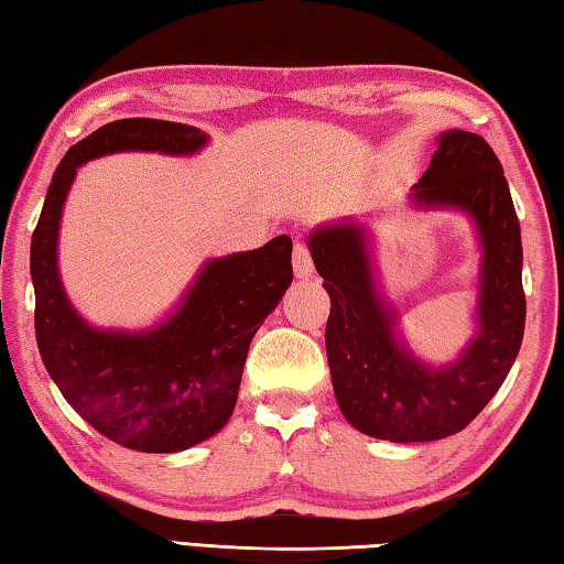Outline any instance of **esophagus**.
Instances as JSON below:
<instances>
[{
	"label": "esophagus",
	"instance_id": "34e87169",
	"mask_svg": "<svg viewBox=\"0 0 564 564\" xmlns=\"http://www.w3.org/2000/svg\"><path fill=\"white\" fill-rule=\"evenodd\" d=\"M292 268L299 280H308L314 278V260L308 256V248L304 243L294 246V256H292Z\"/></svg>",
	"mask_w": 564,
	"mask_h": 564
}]
</instances>
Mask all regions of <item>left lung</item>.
<instances>
[{"instance_id": "8db88e82", "label": "left lung", "mask_w": 564, "mask_h": 564, "mask_svg": "<svg viewBox=\"0 0 564 564\" xmlns=\"http://www.w3.org/2000/svg\"><path fill=\"white\" fill-rule=\"evenodd\" d=\"M409 199L423 212H463L479 240L475 336L453 362L429 365L399 333V312L377 282L370 226L324 224L306 246L330 296L326 355L350 426L392 443L459 433L507 379L521 350L525 294L521 226L499 158L485 138L451 129Z\"/></svg>"}]
</instances>
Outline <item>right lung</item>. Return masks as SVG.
Segmentation results:
<instances>
[{"label": "right lung", "mask_w": 564, "mask_h": 564, "mask_svg": "<svg viewBox=\"0 0 564 564\" xmlns=\"http://www.w3.org/2000/svg\"><path fill=\"white\" fill-rule=\"evenodd\" d=\"M187 123L119 119L75 143L57 165L31 238L41 360L67 404L109 441L180 453L221 431L236 409L250 340L292 284V238L206 260L177 306L151 328H97L77 314L57 270V234L77 167L113 153H199Z\"/></svg>", "instance_id": "right-lung-1"}]
</instances>
